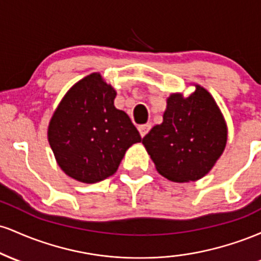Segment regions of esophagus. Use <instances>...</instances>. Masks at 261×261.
Listing matches in <instances>:
<instances>
[{
  "label": "esophagus",
  "mask_w": 261,
  "mask_h": 261,
  "mask_svg": "<svg viewBox=\"0 0 261 261\" xmlns=\"http://www.w3.org/2000/svg\"><path fill=\"white\" fill-rule=\"evenodd\" d=\"M151 126H152V125L149 124V122H147V124H145V125H140V126H139V131H140L141 137L146 136V135L148 134V131L151 130Z\"/></svg>",
  "instance_id": "obj_1"
}]
</instances>
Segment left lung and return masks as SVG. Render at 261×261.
Instances as JSON below:
<instances>
[{
    "mask_svg": "<svg viewBox=\"0 0 261 261\" xmlns=\"http://www.w3.org/2000/svg\"><path fill=\"white\" fill-rule=\"evenodd\" d=\"M227 126L212 95L201 86L188 98L170 94L163 122L142 143L161 175L172 181H195L205 176L223 153Z\"/></svg>",
    "mask_w": 261,
    "mask_h": 261,
    "instance_id": "obj_1",
    "label": "left lung"
}]
</instances>
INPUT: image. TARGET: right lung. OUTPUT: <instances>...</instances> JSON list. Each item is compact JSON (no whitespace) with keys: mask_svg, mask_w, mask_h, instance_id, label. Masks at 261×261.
I'll use <instances>...</instances> for the list:
<instances>
[{"mask_svg":"<svg viewBox=\"0 0 261 261\" xmlns=\"http://www.w3.org/2000/svg\"><path fill=\"white\" fill-rule=\"evenodd\" d=\"M115 89L92 73L72 86L56 108L47 140L64 172L92 184L118 170L141 136L125 112L114 107Z\"/></svg>","mask_w":261,"mask_h":261,"instance_id":"add662e5","label":"right lung"}]
</instances>
